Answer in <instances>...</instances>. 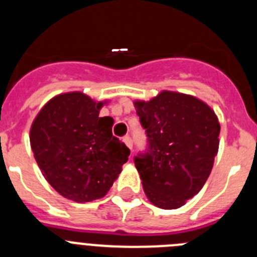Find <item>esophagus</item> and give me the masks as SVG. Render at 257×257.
Returning a JSON list of instances; mask_svg holds the SVG:
<instances>
[{"mask_svg": "<svg viewBox=\"0 0 257 257\" xmlns=\"http://www.w3.org/2000/svg\"><path fill=\"white\" fill-rule=\"evenodd\" d=\"M123 143L127 145V147H128V148L131 149V151H133V139L130 138V135L123 136Z\"/></svg>", "mask_w": 257, "mask_h": 257, "instance_id": "1", "label": "esophagus"}]
</instances>
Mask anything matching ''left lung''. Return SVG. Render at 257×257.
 I'll return each instance as SVG.
<instances>
[{
	"instance_id": "8db88e82",
	"label": "left lung",
	"mask_w": 257,
	"mask_h": 257,
	"mask_svg": "<svg viewBox=\"0 0 257 257\" xmlns=\"http://www.w3.org/2000/svg\"><path fill=\"white\" fill-rule=\"evenodd\" d=\"M147 149L134 158L149 201L179 208L205 185L219 149L220 124L212 109L190 95L162 91L135 101Z\"/></svg>"
}]
</instances>
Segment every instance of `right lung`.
Instances as JSON below:
<instances>
[{
	"mask_svg": "<svg viewBox=\"0 0 257 257\" xmlns=\"http://www.w3.org/2000/svg\"><path fill=\"white\" fill-rule=\"evenodd\" d=\"M101 106L82 92L61 94L32 124L36 162L50 185L74 202L105 196L130 156L124 143L113 136V118L99 117Z\"/></svg>",
	"mask_w": 257,
	"mask_h": 257,
	"instance_id": "obj_1",
	"label": "right lung"
}]
</instances>
